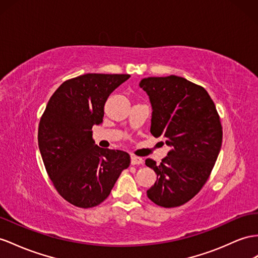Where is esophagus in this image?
<instances>
[{
	"instance_id": "1",
	"label": "esophagus",
	"mask_w": 258,
	"mask_h": 258,
	"mask_svg": "<svg viewBox=\"0 0 258 258\" xmlns=\"http://www.w3.org/2000/svg\"><path fill=\"white\" fill-rule=\"evenodd\" d=\"M131 163L135 166V164H143L144 160L142 157H137V156H131Z\"/></svg>"
}]
</instances>
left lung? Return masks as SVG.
<instances>
[{
	"mask_svg": "<svg viewBox=\"0 0 258 258\" xmlns=\"http://www.w3.org/2000/svg\"><path fill=\"white\" fill-rule=\"evenodd\" d=\"M153 107L150 133L163 136L170 146L160 164L146 159L157 181L147 196L158 206H181L207 182L219 155L222 127L216 105L206 89L170 75L148 77L140 83Z\"/></svg>",
	"mask_w": 258,
	"mask_h": 258,
	"instance_id": "left-lung-1",
	"label": "left lung"
}]
</instances>
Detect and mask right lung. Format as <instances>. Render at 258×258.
Instances as JSON below:
<instances>
[{"mask_svg":"<svg viewBox=\"0 0 258 258\" xmlns=\"http://www.w3.org/2000/svg\"><path fill=\"white\" fill-rule=\"evenodd\" d=\"M130 77L85 74L69 79L52 95L40 118L38 145L45 170L57 193L76 207L101 204L130 166L127 153L98 147L91 131L102 122L111 92Z\"/></svg>","mask_w":258,"mask_h":258,"instance_id":"obj_1","label":"right lung"}]
</instances>
